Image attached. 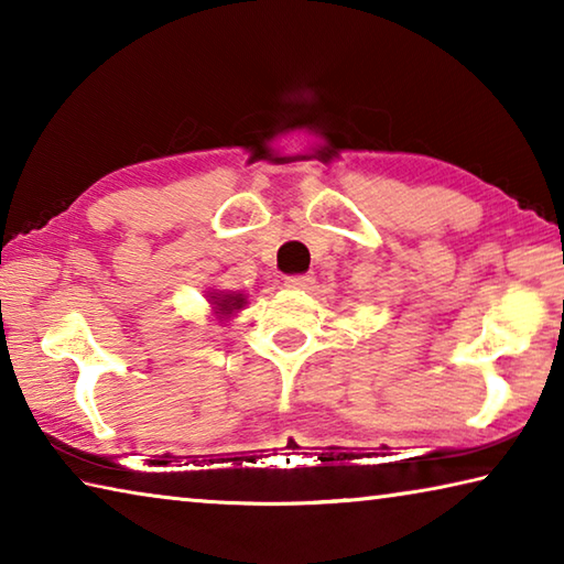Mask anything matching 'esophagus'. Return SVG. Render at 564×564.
I'll list each match as a JSON object with an SVG mask.
<instances>
[{"instance_id": "obj_1", "label": "esophagus", "mask_w": 564, "mask_h": 564, "mask_svg": "<svg viewBox=\"0 0 564 564\" xmlns=\"http://www.w3.org/2000/svg\"><path fill=\"white\" fill-rule=\"evenodd\" d=\"M285 289H293V291H308L313 289V283H316V279H313L311 273H299V275H285Z\"/></svg>"}]
</instances>
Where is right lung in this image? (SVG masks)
<instances>
[{"label":"right lung","mask_w":564,"mask_h":564,"mask_svg":"<svg viewBox=\"0 0 564 564\" xmlns=\"http://www.w3.org/2000/svg\"><path fill=\"white\" fill-rule=\"evenodd\" d=\"M208 301H212L214 311L218 313V318H228L234 316L236 311H241L246 305V295L243 293H208Z\"/></svg>","instance_id":"add662e5"}]
</instances>
